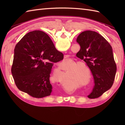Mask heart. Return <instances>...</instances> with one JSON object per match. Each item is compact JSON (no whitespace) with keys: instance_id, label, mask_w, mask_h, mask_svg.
I'll return each instance as SVG.
<instances>
[{"instance_id":"heart-1","label":"heart","mask_w":125,"mask_h":125,"mask_svg":"<svg viewBox=\"0 0 125 125\" xmlns=\"http://www.w3.org/2000/svg\"><path fill=\"white\" fill-rule=\"evenodd\" d=\"M80 63H76V64L74 65V67H75L78 66V65H79ZM78 72H79V68L78 67H76L74 69V70H73L71 72V75H72V76H74V77H76L78 74ZM86 77L85 76H83V77H82V79H85Z\"/></svg>"}]
</instances>
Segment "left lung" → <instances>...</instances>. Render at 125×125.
I'll return each instance as SVG.
<instances>
[{"instance_id": "obj_1", "label": "left lung", "mask_w": 125, "mask_h": 125, "mask_svg": "<svg viewBox=\"0 0 125 125\" xmlns=\"http://www.w3.org/2000/svg\"><path fill=\"white\" fill-rule=\"evenodd\" d=\"M80 49L76 56L89 67L95 85L89 98H99L113 85L116 73L111 45L103 36L93 31L80 33L77 39Z\"/></svg>"}]
</instances>
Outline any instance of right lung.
<instances>
[{"instance_id":"obj_1","label":"right lung","mask_w":125,"mask_h":125,"mask_svg":"<svg viewBox=\"0 0 125 125\" xmlns=\"http://www.w3.org/2000/svg\"><path fill=\"white\" fill-rule=\"evenodd\" d=\"M63 59L47 34L36 30L27 33L14 49L11 74L18 88L31 96L41 98L52 92L50 82L53 63Z\"/></svg>"}]
</instances>
